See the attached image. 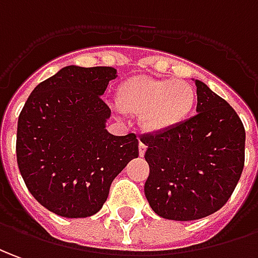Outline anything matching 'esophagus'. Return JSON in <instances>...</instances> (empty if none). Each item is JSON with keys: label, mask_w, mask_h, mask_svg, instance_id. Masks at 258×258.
Masks as SVG:
<instances>
[{"label": "esophagus", "mask_w": 258, "mask_h": 258, "mask_svg": "<svg viewBox=\"0 0 258 258\" xmlns=\"http://www.w3.org/2000/svg\"><path fill=\"white\" fill-rule=\"evenodd\" d=\"M145 153H146V146H145L143 143H140V145H139V154H140V157H143V156H145Z\"/></svg>", "instance_id": "esophagus-1"}]
</instances>
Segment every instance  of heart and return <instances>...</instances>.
<instances>
[{
    "mask_svg": "<svg viewBox=\"0 0 258 258\" xmlns=\"http://www.w3.org/2000/svg\"><path fill=\"white\" fill-rule=\"evenodd\" d=\"M116 99L120 111L140 116L142 129L152 135L177 131L197 105V94L189 83L145 76L123 81Z\"/></svg>",
    "mask_w": 258,
    "mask_h": 258,
    "instance_id": "1",
    "label": "heart"
}]
</instances>
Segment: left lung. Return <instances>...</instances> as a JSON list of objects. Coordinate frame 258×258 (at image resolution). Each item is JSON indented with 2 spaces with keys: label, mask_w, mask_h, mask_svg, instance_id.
<instances>
[{
  "label": "left lung",
  "mask_w": 258,
  "mask_h": 258,
  "mask_svg": "<svg viewBox=\"0 0 258 258\" xmlns=\"http://www.w3.org/2000/svg\"><path fill=\"white\" fill-rule=\"evenodd\" d=\"M194 81L197 115L177 131L140 139L150 167L145 195L153 211L170 221H195L219 211L244 166L240 118L205 83Z\"/></svg>",
  "instance_id": "8db88e82"
}]
</instances>
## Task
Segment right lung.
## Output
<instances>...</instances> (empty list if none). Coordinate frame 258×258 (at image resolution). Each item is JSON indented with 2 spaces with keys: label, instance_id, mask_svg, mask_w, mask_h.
<instances>
[{
  "label": "right lung",
  "instance_id": "right-lung-1",
  "mask_svg": "<svg viewBox=\"0 0 258 258\" xmlns=\"http://www.w3.org/2000/svg\"><path fill=\"white\" fill-rule=\"evenodd\" d=\"M113 67L67 66L35 87L18 118L17 160L33 198L63 218H87L112 181L139 156L136 135L106 131L102 101Z\"/></svg>",
  "mask_w": 258,
  "mask_h": 258
}]
</instances>
